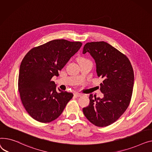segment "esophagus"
Listing matches in <instances>:
<instances>
[{
    "label": "esophagus",
    "instance_id": "obj_1",
    "mask_svg": "<svg viewBox=\"0 0 152 152\" xmlns=\"http://www.w3.org/2000/svg\"><path fill=\"white\" fill-rule=\"evenodd\" d=\"M82 96V94H80V93H74V96H75V97H81Z\"/></svg>",
    "mask_w": 152,
    "mask_h": 152
}]
</instances>
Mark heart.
Wrapping results in <instances>:
<instances>
[{
  "label": "heart",
  "mask_w": 152,
  "mask_h": 152,
  "mask_svg": "<svg viewBox=\"0 0 152 152\" xmlns=\"http://www.w3.org/2000/svg\"><path fill=\"white\" fill-rule=\"evenodd\" d=\"M85 59H86V58H85L82 57V58H79L78 61H82V60H85Z\"/></svg>",
  "instance_id": "b5f03b06"
}]
</instances>
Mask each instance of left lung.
<instances>
[{
  "mask_svg": "<svg viewBox=\"0 0 152 152\" xmlns=\"http://www.w3.org/2000/svg\"><path fill=\"white\" fill-rule=\"evenodd\" d=\"M95 60L98 77L103 78L100 90L104 97L90 95V104L83 109L86 118L95 126H107L117 121L129 105L134 86V71L129 59L108 43L88 42L83 53Z\"/></svg>",
  "mask_w": 152,
  "mask_h": 152,
  "instance_id": "1",
  "label": "left lung"
}]
</instances>
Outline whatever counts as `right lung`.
<instances>
[{
	"label": "right lung",
	"instance_id": "right-lung-1",
	"mask_svg": "<svg viewBox=\"0 0 152 152\" xmlns=\"http://www.w3.org/2000/svg\"><path fill=\"white\" fill-rule=\"evenodd\" d=\"M80 42L64 39L50 41L32 48L20 65L18 91L29 115L41 123L56 120L63 112L73 94L56 91L53 76L58 77L70 58L82 47Z\"/></svg>",
	"mask_w": 152,
	"mask_h": 152
}]
</instances>
